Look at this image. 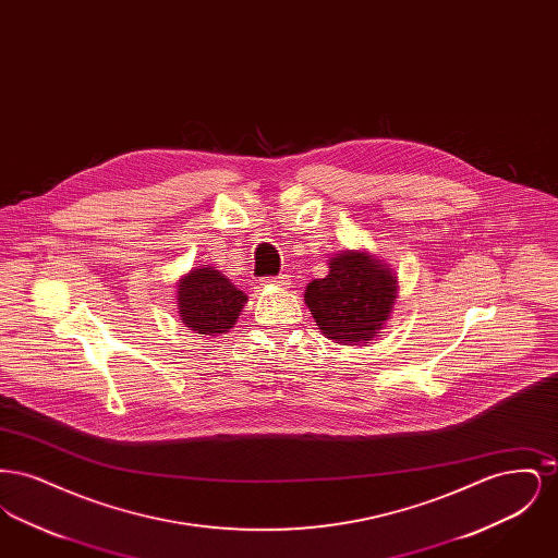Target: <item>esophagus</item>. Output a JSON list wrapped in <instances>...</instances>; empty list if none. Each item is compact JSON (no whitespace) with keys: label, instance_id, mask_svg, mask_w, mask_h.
<instances>
[{"label":"esophagus","instance_id":"34e87169","mask_svg":"<svg viewBox=\"0 0 558 558\" xmlns=\"http://www.w3.org/2000/svg\"><path fill=\"white\" fill-rule=\"evenodd\" d=\"M267 284H271V287H278V289H287L289 284H291V280H289V276H276V278H269L266 280Z\"/></svg>","mask_w":558,"mask_h":558}]
</instances>
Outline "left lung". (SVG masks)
Instances as JSON below:
<instances>
[{"label":"left lung","instance_id":"1","mask_svg":"<svg viewBox=\"0 0 558 558\" xmlns=\"http://www.w3.org/2000/svg\"><path fill=\"white\" fill-rule=\"evenodd\" d=\"M326 278L312 280L305 303L324 337L337 343H368L378 337L398 299L391 267L366 251H341Z\"/></svg>","mask_w":558,"mask_h":558}]
</instances>
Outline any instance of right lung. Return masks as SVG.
Segmentation results:
<instances>
[{"instance_id": "right-lung-1", "label": "right lung", "mask_w": 558, "mask_h": 558, "mask_svg": "<svg viewBox=\"0 0 558 558\" xmlns=\"http://www.w3.org/2000/svg\"><path fill=\"white\" fill-rule=\"evenodd\" d=\"M244 303L246 294L211 266L194 267L178 282L180 318L190 330L205 337L228 332Z\"/></svg>"}]
</instances>
